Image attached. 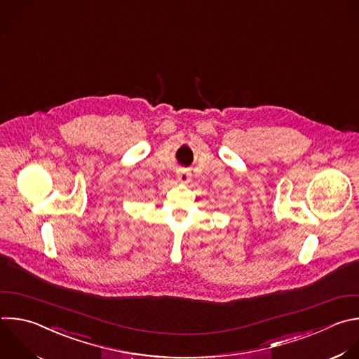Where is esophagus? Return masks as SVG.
Returning <instances> with one entry per match:
<instances>
[{
    "label": "esophagus",
    "instance_id": "1",
    "mask_svg": "<svg viewBox=\"0 0 359 359\" xmlns=\"http://www.w3.org/2000/svg\"><path fill=\"white\" fill-rule=\"evenodd\" d=\"M176 176H177V180L182 182V183H187L189 179H190V173L186 169H179Z\"/></svg>",
    "mask_w": 359,
    "mask_h": 359
}]
</instances>
